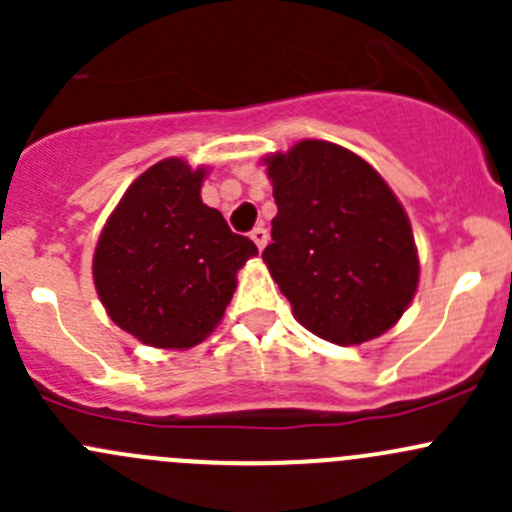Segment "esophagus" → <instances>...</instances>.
I'll return each mask as SVG.
<instances>
[{"label": "esophagus", "instance_id": "34e87169", "mask_svg": "<svg viewBox=\"0 0 512 512\" xmlns=\"http://www.w3.org/2000/svg\"><path fill=\"white\" fill-rule=\"evenodd\" d=\"M250 237H252V242L257 245V250H265V245H267V230H265V227H255V230L250 232Z\"/></svg>", "mask_w": 512, "mask_h": 512}]
</instances>
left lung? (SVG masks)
<instances>
[{
	"label": "left lung",
	"mask_w": 512,
	"mask_h": 512,
	"mask_svg": "<svg viewBox=\"0 0 512 512\" xmlns=\"http://www.w3.org/2000/svg\"><path fill=\"white\" fill-rule=\"evenodd\" d=\"M277 215L262 260L302 327L352 347L394 327L418 287L414 232L379 173L347 148L267 156Z\"/></svg>",
	"instance_id": "obj_1"
}]
</instances>
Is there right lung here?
Instances as JSON below:
<instances>
[{
  "mask_svg": "<svg viewBox=\"0 0 512 512\" xmlns=\"http://www.w3.org/2000/svg\"><path fill=\"white\" fill-rule=\"evenodd\" d=\"M205 168L165 158L148 168L103 225L94 285L108 317L138 342L190 349L223 319L237 270L257 247L200 200Z\"/></svg>",
  "mask_w": 512,
  "mask_h": 512,
  "instance_id": "obj_1",
  "label": "right lung"
}]
</instances>
